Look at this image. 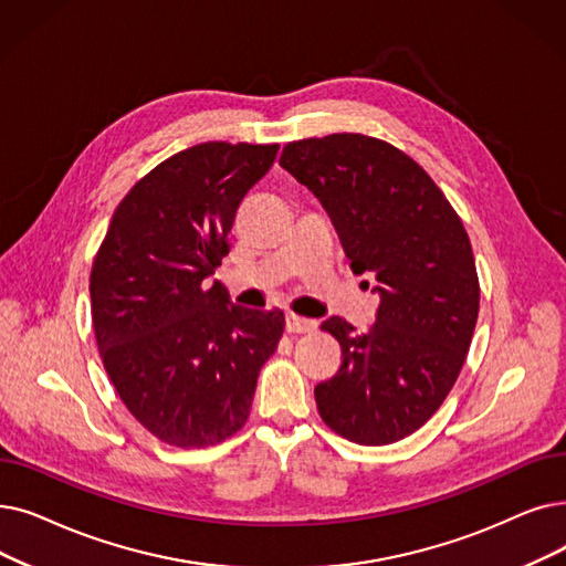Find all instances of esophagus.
<instances>
[{
  "label": "esophagus",
  "mask_w": 566,
  "mask_h": 566,
  "mask_svg": "<svg viewBox=\"0 0 566 566\" xmlns=\"http://www.w3.org/2000/svg\"><path fill=\"white\" fill-rule=\"evenodd\" d=\"M314 328V322L307 316H301V314H293L289 312L286 314V331L289 333H307Z\"/></svg>",
  "instance_id": "esophagus-1"
}]
</instances>
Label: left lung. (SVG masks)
Listing matches in <instances>:
<instances>
[{
  "label": "left lung",
  "instance_id": "1",
  "mask_svg": "<svg viewBox=\"0 0 566 566\" xmlns=\"http://www.w3.org/2000/svg\"><path fill=\"white\" fill-rule=\"evenodd\" d=\"M280 166L305 185L358 275L373 273L377 322L322 324L342 347L316 384L324 423L363 447L419 430L447 400L479 318V275L462 219L426 170L386 140L331 134L284 145Z\"/></svg>",
  "mask_w": 566,
  "mask_h": 566
}]
</instances>
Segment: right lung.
<instances>
[{
	"mask_svg": "<svg viewBox=\"0 0 566 566\" xmlns=\"http://www.w3.org/2000/svg\"><path fill=\"white\" fill-rule=\"evenodd\" d=\"M280 145L201 143L140 178L92 263L96 347L134 419L164 444L206 449L248 421L256 377L284 333L282 310H250L206 277Z\"/></svg>",
	"mask_w": 566,
	"mask_h": 566,
	"instance_id": "right-lung-1",
	"label": "right lung"
}]
</instances>
